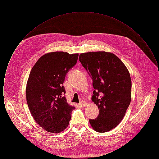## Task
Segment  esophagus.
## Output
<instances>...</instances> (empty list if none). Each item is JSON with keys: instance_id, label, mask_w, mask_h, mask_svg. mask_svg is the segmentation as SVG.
I'll use <instances>...</instances> for the list:
<instances>
[{"instance_id": "esophagus-1", "label": "esophagus", "mask_w": 159, "mask_h": 159, "mask_svg": "<svg viewBox=\"0 0 159 159\" xmlns=\"http://www.w3.org/2000/svg\"><path fill=\"white\" fill-rule=\"evenodd\" d=\"M79 105L81 106L82 107H84L85 106H86V102H85L84 101H82L81 102L79 103Z\"/></svg>"}]
</instances>
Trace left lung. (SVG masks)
<instances>
[{
  "label": "left lung",
  "mask_w": 159,
  "mask_h": 159,
  "mask_svg": "<svg viewBox=\"0 0 159 159\" xmlns=\"http://www.w3.org/2000/svg\"><path fill=\"white\" fill-rule=\"evenodd\" d=\"M79 59L92 79V101L98 107V116L89 119L91 126L98 132H108L122 120L131 101L128 70L110 52L81 53Z\"/></svg>",
  "instance_id": "left-lung-1"
}]
</instances>
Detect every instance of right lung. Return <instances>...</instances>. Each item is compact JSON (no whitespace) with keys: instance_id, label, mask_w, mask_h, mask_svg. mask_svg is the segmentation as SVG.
Here are the masks:
<instances>
[{"instance_id":"obj_1","label":"right lung","mask_w":159,"mask_h":159,"mask_svg":"<svg viewBox=\"0 0 159 159\" xmlns=\"http://www.w3.org/2000/svg\"><path fill=\"white\" fill-rule=\"evenodd\" d=\"M78 53H46L31 70L26 87V99L31 114L45 130L60 133L68 126L75 108L67 102L62 85L69 70L77 63Z\"/></svg>"}]
</instances>
